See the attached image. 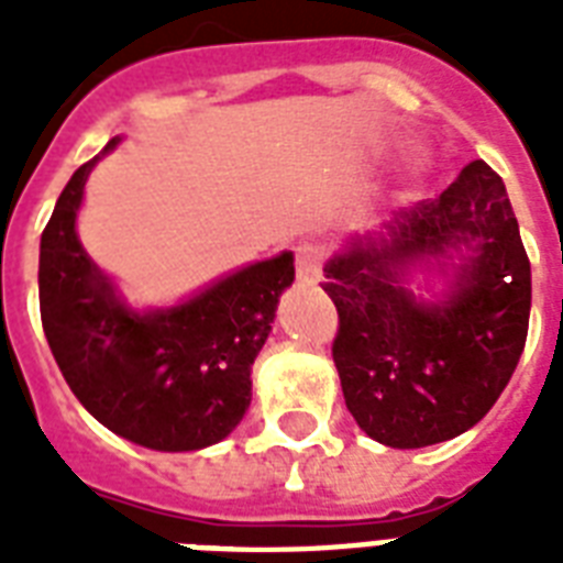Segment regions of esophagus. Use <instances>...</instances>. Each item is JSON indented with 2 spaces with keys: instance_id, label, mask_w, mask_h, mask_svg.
I'll return each instance as SVG.
<instances>
[{
  "instance_id": "1",
  "label": "esophagus",
  "mask_w": 563,
  "mask_h": 563,
  "mask_svg": "<svg viewBox=\"0 0 563 563\" xmlns=\"http://www.w3.org/2000/svg\"><path fill=\"white\" fill-rule=\"evenodd\" d=\"M324 265V247L321 245H300L295 254V272L300 280H318Z\"/></svg>"
}]
</instances>
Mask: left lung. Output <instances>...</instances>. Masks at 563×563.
Masks as SVG:
<instances>
[{"mask_svg": "<svg viewBox=\"0 0 563 563\" xmlns=\"http://www.w3.org/2000/svg\"><path fill=\"white\" fill-rule=\"evenodd\" d=\"M459 244L472 254L445 303L415 301L401 265ZM324 272L344 402L374 441L415 450L488 415L520 362L532 309V265L488 163L473 161L438 198L397 212L383 236L353 239Z\"/></svg>", "mask_w": 563, "mask_h": 563, "instance_id": "obj_1", "label": "left lung"}]
</instances>
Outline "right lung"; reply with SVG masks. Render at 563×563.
Wrapping results in <instances>:
<instances>
[{"mask_svg":"<svg viewBox=\"0 0 563 563\" xmlns=\"http://www.w3.org/2000/svg\"><path fill=\"white\" fill-rule=\"evenodd\" d=\"M99 157L75 169L40 236L43 333L66 385L110 432L163 453L201 450L230 435L251 406V365L295 263L286 251L180 307L136 316L75 236V212Z\"/></svg>","mask_w":563,"mask_h":563,"instance_id":"right-lung-1","label":"right lung"}]
</instances>
